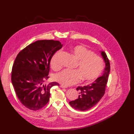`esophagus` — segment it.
<instances>
[{
  "label": "esophagus",
  "mask_w": 134,
  "mask_h": 134,
  "mask_svg": "<svg viewBox=\"0 0 134 134\" xmlns=\"http://www.w3.org/2000/svg\"><path fill=\"white\" fill-rule=\"evenodd\" d=\"M60 87H62V88H67V86H64V85H60Z\"/></svg>",
  "instance_id": "obj_1"
}]
</instances>
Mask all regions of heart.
Masks as SVG:
<instances>
[{
  "mask_svg": "<svg viewBox=\"0 0 134 134\" xmlns=\"http://www.w3.org/2000/svg\"><path fill=\"white\" fill-rule=\"evenodd\" d=\"M71 51L78 59L75 67L76 70H63L55 75V81L67 86L77 83L81 79L83 82H90L99 77L104 69L101 57L83 45H76ZM60 53L61 51H57L51 60V66L54 70H59L62 67L59 59Z\"/></svg>",
  "mask_w": 134,
  "mask_h": 134,
  "instance_id": "b5f03b06",
  "label": "heart"
}]
</instances>
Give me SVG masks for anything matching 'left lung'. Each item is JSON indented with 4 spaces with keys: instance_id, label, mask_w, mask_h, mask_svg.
<instances>
[{
    "instance_id": "obj_1",
    "label": "left lung",
    "mask_w": 134,
    "mask_h": 134,
    "mask_svg": "<svg viewBox=\"0 0 134 134\" xmlns=\"http://www.w3.org/2000/svg\"><path fill=\"white\" fill-rule=\"evenodd\" d=\"M101 55L105 63L103 75L87 86L76 88L79 92L78 98L69 102L71 106L75 109L81 111L89 110L97 104L104 95L110 72V63L106 53L102 52Z\"/></svg>"
}]
</instances>
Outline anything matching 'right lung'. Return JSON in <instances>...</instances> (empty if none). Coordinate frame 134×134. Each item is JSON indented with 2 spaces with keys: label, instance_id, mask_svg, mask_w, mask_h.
I'll use <instances>...</instances> for the list:
<instances>
[{
  "label": "right lung",
  "instance_id": "1",
  "mask_svg": "<svg viewBox=\"0 0 134 134\" xmlns=\"http://www.w3.org/2000/svg\"><path fill=\"white\" fill-rule=\"evenodd\" d=\"M53 40H38L20 51L14 62L11 82L22 105L32 110L41 109L49 102L50 89L59 86L56 82L47 85L50 62L54 54L62 47Z\"/></svg>",
  "mask_w": 134,
  "mask_h": 134
}]
</instances>
